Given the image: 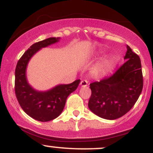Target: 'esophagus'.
<instances>
[{
  "label": "esophagus",
  "mask_w": 153,
  "mask_h": 153,
  "mask_svg": "<svg viewBox=\"0 0 153 153\" xmlns=\"http://www.w3.org/2000/svg\"><path fill=\"white\" fill-rule=\"evenodd\" d=\"M80 85L81 87H86L88 85V81L86 80H81V82H80Z\"/></svg>",
  "instance_id": "esophagus-1"
}]
</instances>
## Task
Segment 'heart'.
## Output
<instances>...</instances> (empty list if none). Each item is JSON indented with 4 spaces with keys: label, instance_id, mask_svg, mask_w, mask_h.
Listing matches in <instances>:
<instances>
[{
    "label": "heart",
    "instance_id": "heart-1",
    "mask_svg": "<svg viewBox=\"0 0 153 153\" xmlns=\"http://www.w3.org/2000/svg\"><path fill=\"white\" fill-rule=\"evenodd\" d=\"M117 62H118V61L114 57L107 58L101 62L98 68L101 73H103V74H106L115 68L117 65Z\"/></svg>",
    "mask_w": 153,
    "mask_h": 153
}]
</instances>
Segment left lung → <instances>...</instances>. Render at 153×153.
<instances>
[{
    "mask_svg": "<svg viewBox=\"0 0 153 153\" xmlns=\"http://www.w3.org/2000/svg\"><path fill=\"white\" fill-rule=\"evenodd\" d=\"M126 62L109 78L90 84L88 108L101 118L114 120L132 108L143 87L141 61L127 45Z\"/></svg>",
    "mask_w": 153,
    "mask_h": 153,
    "instance_id": "obj_1",
    "label": "left lung"
}]
</instances>
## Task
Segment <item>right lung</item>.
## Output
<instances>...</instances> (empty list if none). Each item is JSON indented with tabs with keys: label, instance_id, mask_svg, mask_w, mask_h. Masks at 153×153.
I'll use <instances>...</instances> for the list:
<instances>
[{
	"label": "right lung",
	"instance_id": "right-lung-1",
	"mask_svg": "<svg viewBox=\"0 0 153 153\" xmlns=\"http://www.w3.org/2000/svg\"><path fill=\"white\" fill-rule=\"evenodd\" d=\"M59 37H50L34 44L24 52L15 71V93L26 114L39 122L53 120L62 112L68 96L78 88L80 80L70 84H59L45 91L34 89L29 83L26 68L31 57L42 48L58 42Z\"/></svg>",
	"mask_w": 153,
	"mask_h": 153
}]
</instances>
